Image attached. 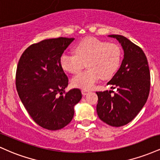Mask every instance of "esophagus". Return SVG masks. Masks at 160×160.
Segmentation results:
<instances>
[{"instance_id":"esophagus-1","label":"esophagus","mask_w":160,"mask_h":160,"mask_svg":"<svg viewBox=\"0 0 160 160\" xmlns=\"http://www.w3.org/2000/svg\"><path fill=\"white\" fill-rule=\"evenodd\" d=\"M89 92V91L88 90H85V89H83V90H82V94L83 95H86L87 93Z\"/></svg>"}]
</instances>
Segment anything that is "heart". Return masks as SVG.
<instances>
[{"label": "heart", "mask_w": 160, "mask_h": 160, "mask_svg": "<svg viewBox=\"0 0 160 160\" xmlns=\"http://www.w3.org/2000/svg\"><path fill=\"white\" fill-rule=\"evenodd\" d=\"M74 53H64L60 58V65L68 72L77 74L86 62L88 69L79 73L71 80L73 86L85 90L92 88L101 78H111L120 64V47L95 38L81 40L74 47Z\"/></svg>", "instance_id": "b5f03b06"}]
</instances>
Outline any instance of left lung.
<instances>
[{"label":"left lung","mask_w":160,"mask_h":160,"mask_svg":"<svg viewBox=\"0 0 160 160\" xmlns=\"http://www.w3.org/2000/svg\"><path fill=\"white\" fill-rule=\"evenodd\" d=\"M108 37L118 40L124 57L120 68L107 84L117 92H97L96 111L101 120L119 127L131 122L144 106L150 92V74L147 57L140 47L122 35Z\"/></svg>","instance_id":"1"}]
</instances>
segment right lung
Wrapping results in <instances>:
<instances>
[{"instance_id": "add662e5", "label": "right lung", "mask_w": 160, "mask_h": 160, "mask_svg": "<svg viewBox=\"0 0 160 160\" xmlns=\"http://www.w3.org/2000/svg\"><path fill=\"white\" fill-rule=\"evenodd\" d=\"M74 40L58 38L34 43L18 63L16 86L19 98L34 122L47 129L67 126L82 98L79 89L65 92L68 78L60 65L62 53Z\"/></svg>"}]
</instances>
